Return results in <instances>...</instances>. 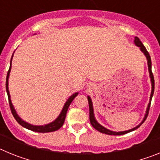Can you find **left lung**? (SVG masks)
I'll return each instance as SVG.
<instances>
[{
	"label": "left lung",
	"mask_w": 160,
	"mask_h": 160,
	"mask_svg": "<svg viewBox=\"0 0 160 160\" xmlns=\"http://www.w3.org/2000/svg\"><path fill=\"white\" fill-rule=\"evenodd\" d=\"M135 44L137 46L140 48L141 51L144 53V55L146 56L147 58V60H148V70H149V73H150V78H151V82H152V93H151V96H150V101L149 103H148V108H147V111H146V114H145V116H144L143 120H142L141 123H139V125L136 126L135 128H132L131 130H128V131H118V132H116V131H110V130L107 129L106 128L102 127V125H100L98 122L96 121L95 118H94V109H93V104H92V101H91V98H90V96L87 97L88 98V102H89V108H90V123L92 125L93 128L94 129H96L97 131H98L99 132L103 133V134H107V135H124V134H127V133H129L131 131H135L136 130L137 128H138L143 123V122L146 120L147 117L148 115V112H149V110H150V106H151V102H152V96H153L154 94V90H155V80H154V76H153V73H152V62H151V57H150V54L148 52L147 49L145 48V46H143V44L141 42V41L139 40V38L135 37Z\"/></svg>",
	"instance_id": "8db88e82"
}]
</instances>
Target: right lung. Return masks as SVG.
I'll return each instance as SVG.
<instances>
[{
  "mask_svg": "<svg viewBox=\"0 0 160 160\" xmlns=\"http://www.w3.org/2000/svg\"><path fill=\"white\" fill-rule=\"evenodd\" d=\"M13 56V54H12ZM12 58H11L10 61V66H9V70H8V73H7V77H6V92L7 94H8V103H9V107H10L11 109V112H12V115H13L14 118L17 120V122L20 124L21 126H22L23 128H26V129H29L30 131H35V132H40V133H47V132H52V131H58V129H60L62 127L63 123L65 122V118H66V113H67L68 108L70 107V103L72 102L73 99H74V98L78 94V93H74L73 94H72L69 98L67 99V101L65 103L64 107H63L62 110L61 111L60 114L58 115L56 119L53 121V122H50L49 124H46V125H43V126H34L32 125V124H29L28 122H25L24 120H22V118H20L18 116V114H17L16 111H15V109H14L13 106L12 104V102H11L10 99V94H9V90H8V77H9V73H10L11 70V65H12Z\"/></svg>",
  "mask_w": 160,
  "mask_h": 160,
  "instance_id": "add662e5",
  "label": "right lung"
}]
</instances>
